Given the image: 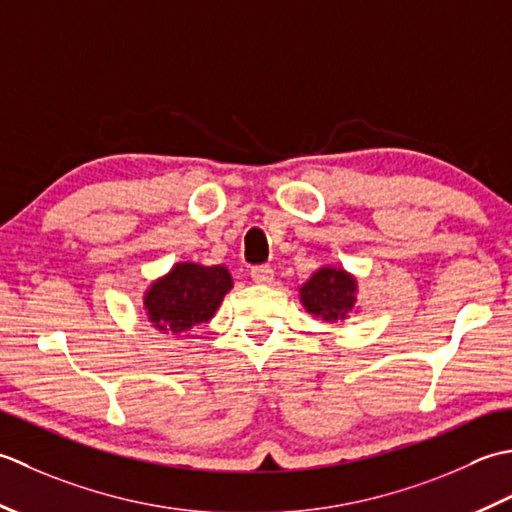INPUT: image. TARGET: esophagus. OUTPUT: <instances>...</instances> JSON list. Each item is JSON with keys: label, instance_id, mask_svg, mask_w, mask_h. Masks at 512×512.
I'll list each match as a JSON object with an SVG mask.
<instances>
[{"label": "esophagus", "instance_id": "34e87169", "mask_svg": "<svg viewBox=\"0 0 512 512\" xmlns=\"http://www.w3.org/2000/svg\"><path fill=\"white\" fill-rule=\"evenodd\" d=\"M252 280L256 285H271L274 283V269L269 265H258L252 269Z\"/></svg>", "mask_w": 512, "mask_h": 512}]
</instances>
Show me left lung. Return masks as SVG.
Instances as JSON below:
<instances>
[{
	"mask_svg": "<svg viewBox=\"0 0 512 512\" xmlns=\"http://www.w3.org/2000/svg\"><path fill=\"white\" fill-rule=\"evenodd\" d=\"M358 283L340 267H320L300 287V302L311 316L333 322L347 318L356 307Z\"/></svg>",
	"mask_w": 512,
	"mask_h": 512,
	"instance_id": "8db88e82",
	"label": "left lung"
}]
</instances>
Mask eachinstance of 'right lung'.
<instances>
[{"label": "right lung", "instance_id": "add662e5", "mask_svg": "<svg viewBox=\"0 0 512 512\" xmlns=\"http://www.w3.org/2000/svg\"><path fill=\"white\" fill-rule=\"evenodd\" d=\"M232 287V274L223 265L176 263L145 291V316L159 331L181 338L196 325L214 318Z\"/></svg>", "mask_w": 512, "mask_h": 512}]
</instances>
